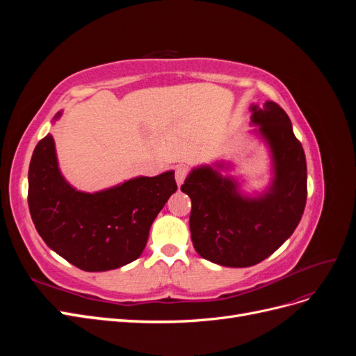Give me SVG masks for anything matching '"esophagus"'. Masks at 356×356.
<instances>
[{
    "mask_svg": "<svg viewBox=\"0 0 356 356\" xmlns=\"http://www.w3.org/2000/svg\"><path fill=\"white\" fill-rule=\"evenodd\" d=\"M187 178V169L186 168H177V172H175V179H177V184L181 186L182 182H184V179Z\"/></svg>",
    "mask_w": 356,
    "mask_h": 356,
    "instance_id": "esophagus-1",
    "label": "esophagus"
}]
</instances>
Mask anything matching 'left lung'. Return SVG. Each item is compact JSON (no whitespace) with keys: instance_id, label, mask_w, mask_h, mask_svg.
<instances>
[{"instance_id":"obj_1","label":"left lung","mask_w":356,"mask_h":356,"mask_svg":"<svg viewBox=\"0 0 356 356\" xmlns=\"http://www.w3.org/2000/svg\"><path fill=\"white\" fill-rule=\"evenodd\" d=\"M251 111L255 132L272 153L275 177L268 190L245 196L233 178L208 165L193 169L181 186L191 199L195 250L225 267H250L272 255L296 230L307 199L306 156L289 117L272 101L251 105Z\"/></svg>"}]
</instances>
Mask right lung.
I'll return each mask as SVG.
<instances>
[{"instance_id":"1","label":"right lung","mask_w":356,"mask_h":356,"mask_svg":"<svg viewBox=\"0 0 356 356\" xmlns=\"http://www.w3.org/2000/svg\"><path fill=\"white\" fill-rule=\"evenodd\" d=\"M175 191L174 170L96 193L75 190L60 174L50 134L37 144L28 172V204L38 234L86 272L113 270L136 260L157 213Z\"/></svg>"}]
</instances>
